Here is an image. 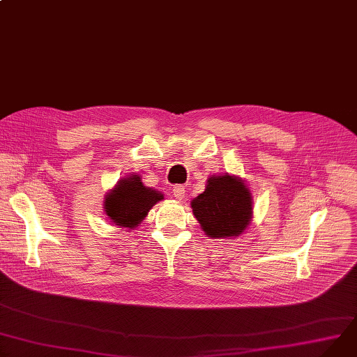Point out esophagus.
I'll list each match as a JSON object with an SVG mask.
<instances>
[{
  "label": "esophagus",
  "mask_w": 357,
  "mask_h": 357,
  "mask_svg": "<svg viewBox=\"0 0 357 357\" xmlns=\"http://www.w3.org/2000/svg\"><path fill=\"white\" fill-rule=\"evenodd\" d=\"M173 195H174V197H176L177 200H183L184 196H185V188H184V185H181V184L174 185V187H173Z\"/></svg>",
  "instance_id": "esophagus-1"
}]
</instances>
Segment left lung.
<instances>
[{
	"instance_id": "left-lung-1",
	"label": "left lung",
	"mask_w": 357,
	"mask_h": 357,
	"mask_svg": "<svg viewBox=\"0 0 357 357\" xmlns=\"http://www.w3.org/2000/svg\"><path fill=\"white\" fill-rule=\"evenodd\" d=\"M191 207L208 237L238 236L252 218V195L236 177H211Z\"/></svg>"
}]
</instances>
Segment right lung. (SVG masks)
I'll use <instances>...</instances> for the list:
<instances>
[{
    "mask_svg": "<svg viewBox=\"0 0 357 357\" xmlns=\"http://www.w3.org/2000/svg\"><path fill=\"white\" fill-rule=\"evenodd\" d=\"M162 199L158 191L146 187L140 176L121 180L120 184L105 197L107 215L117 226L134 227L142 223L149 210Z\"/></svg>",
    "mask_w": 357,
    "mask_h": 357,
    "instance_id": "add662e5",
    "label": "right lung"
}]
</instances>
